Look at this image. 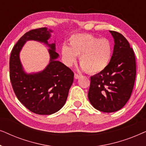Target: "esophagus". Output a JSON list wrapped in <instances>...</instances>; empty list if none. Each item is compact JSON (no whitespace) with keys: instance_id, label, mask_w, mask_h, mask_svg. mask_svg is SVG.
<instances>
[{"instance_id":"obj_1","label":"esophagus","mask_w":146,"mask_h":146,"mask_svg":"<svg viewBox=\"0 0 146 146\" xmlns=\"http://www.w3.org/2000/svg\"><path fill=\"white\" fill-rule=\"evenodd\" d=\"M80 76H81V75L78 74H76V73L74 74V78L75 79H78V78H80Z\"/></svg>"}]
</instances>
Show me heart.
Segmentation results:
<instances>
[{
    "label": "heart",
    "mask_w": 146,
    "mask_h": 146,
    "mask_svg": "<svg viewBox=\"0 0 146 146\" xmlns=\"http://www.w3.org/2000/svg\"><path fill=\"white\" fill-rule=\"evenodd\" d=\"M61 54L66 65L70 66L79 56V62L84 71L96 74L108 66L112 55V46L108 40L90 34H76L69 39V46L64 44Z\"/></svg>",
    "instance_id": "heart-1"
}]
</instances>
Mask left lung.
Returning a JSON list of instances; mask_svg holds the SVG:
<instances>
[{"label": "left lung", "instance_id": "1", "mask_svg": "<svg viewBox=\"0 0 146 146\" xmlns=\"http://www.w3.org/2000/svg\"><path fill=\"white\" fill-rule=\"evenodd\" d=\"M112 56L108 66L92 76L88 94L90 102L98 110L114 112L124 106L131 96L136 75L134 52L128 41L115 31Z\"/></svg>", "mask_w": 146, "mask_h": 146}]
</instances>
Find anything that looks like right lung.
Here are the masks:
<instances>
[{"label":"right lung","mask_w":146,"mask_h":146,"mask_svg":"<svg viewBox=\"0 0 146 146\" xmlns=\"http://www.w3.org/2000/svg\"><path fill=\"white\" fill-rule=\"evenodd\" d=\"M51 33L46 27L27 32L13 47L10 57V79L15 95L27 109L40 115L52 114L64 106L74 80L73 72L57 60L55 43L48 42ZM29 40L42 42L50 48V62L39 73H26L19 60L20 50Z\"/></svg>","instance_id":"obj_1"}]
</instances>
